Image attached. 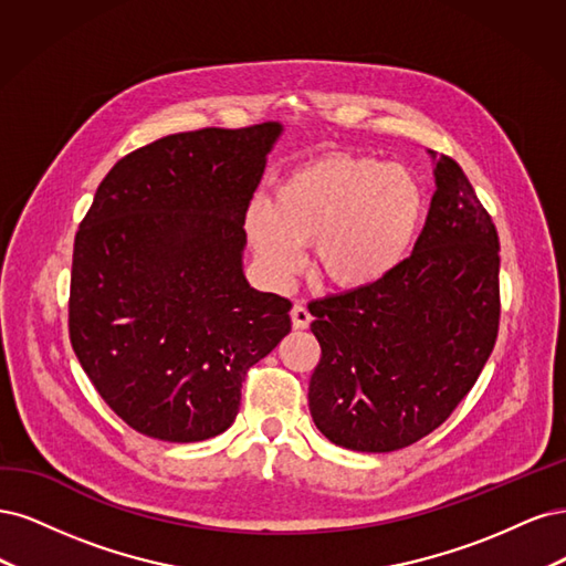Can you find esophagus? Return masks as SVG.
<instances>
[{"label": "esophagus", "instance_id": "esophagus-1", "mask_svg": "<svg viewBox=\"0 0 566 566\" xmlns=\"http://www.w3.org/2000/svg\"><path fill=\"white\" fill-rule=\"evenodd\" d=\"M291 322H294V329H307L310 322H313V315L303 303H296L291 307Z\"/></svg>", "mask_w": 566, "mask_h": 566}]
</instances>
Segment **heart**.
Masks as SVG:
<instances>
[{
	"mask_svg": "<svg viewBox=\"0 0 566 566\" xmlns=\"http://www.w3.org/2000/svg\"><path fill=\"white\" fill-rule=\"evenodd\" d=\"M426 197L416 176L369 155L324 153L280 178L268 207H251L244 234L272 282L289 280L315 242L319 275L343 289L374 286L405 263Z\"/></svg>",
	"mask_w": 566,
	"mask_h": 566,
	"instance_id": "b5f03b06",
	"label": "heart"
}]
</instances>
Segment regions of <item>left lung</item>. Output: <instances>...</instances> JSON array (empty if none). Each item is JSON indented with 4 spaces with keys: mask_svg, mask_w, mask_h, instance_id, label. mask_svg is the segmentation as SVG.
<instances>
[{
    "mask_svg": "<svg viewBox=\"0 0 566 566\" xmlns=\"http://www.w3.org/2000/svg\"><path fill=\"white\" fill-rule=\"evenodd\" d=\"M430 155L437 190L411 256L382 282L310 307L322 348L310 413L353 451H397L440 428L499 336L496 226L459 164Z\"/></svg>",
    "mask_w": 566,
    "mask_h": 566,
    "instance_id": "1",
    "label": "left lung"
}]
</instances>
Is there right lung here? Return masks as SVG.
<instances>
[{
	"instance_id": "1",
	"label": "right lung",
	"mask_w": 566,
	"mask_h": 566,
	"mask_svg": "<svg viewBox=\"0 0 566 566\" xmlns=\"http://www.w3.org/2000/svg\"><path fill=\"white\" fill-rule=\"evenodd\" d=\"M282 124L164 136L122 157L75 234L70 343L126 426L202 442L240 411L247 371L291 332L249 286L244 216Z\"/></svg>"
}]
</instances>
